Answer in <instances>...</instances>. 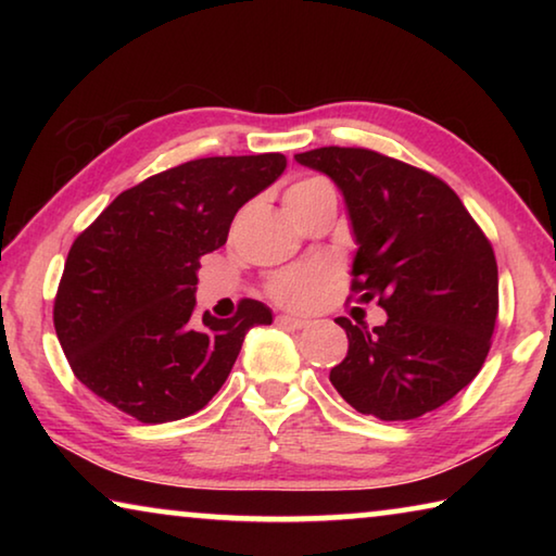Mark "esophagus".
Returning a JSON list of instances; mask_svg holds the SVG:
<instances>
[{"label": "esophagus", "mask_w": 556, "mask_h": 556, "mask_svg": "<svg viewBox=\"0 0 556 556\" xmlns=\"http://www.w3.org/2000/svg\"><path fill=\"white\" fill-rule=\"evenodd\" d=\"M277 324L285 326V328H296V331H299V328H306L308 326L306 318H296V316H287V314H279L277 316Z\"/></svg>", "instance_id": "obj_1"}]
</instances>
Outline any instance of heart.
Returning <instances> with one entry per match:
<instances>
[{
    "instance_id": "heart-1",
    "label": "heart",
    "mask_w": 556,
    "mask_h": 556,
    "mask_svg": "<svg viewBox=\"0 0 556 556\" xmlns=\"http://www.w3.org/2000/svg\"><path fill=\"white\" fill-rule=\"evenodd\" d=\"M333 188L326 178L318 176H306L299 178V181L291 184L285 191V205L289 213H294L301 205L314 201L316 195L331 193ZM328 277L331 271L324 265H299L277 271L275 277L269 279L267 294L277 301V304L287 308H312L318 304V299L324 296Z\"/></svg>"
}]
</instances>
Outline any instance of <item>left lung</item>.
<instances>
[{"instance_id":"obj_1","label":"left lung","mask_w":556,"mask_h":556,"mask_svg":"<svg viewBox=\"0 0 556 556\" xmlns=\"http://www.w3.org/2000/svg\"><path fill=\"white\" fill-rule=\"evenodd\" d=\"M299 164L333 178L355 235L351 291L388 321L345 328L348 355L331 370L361 414L407 421L446 404L476 378L497 318L493 248L466 205L425 168L363 147H321Z\"/></svg>"}]
</instances>
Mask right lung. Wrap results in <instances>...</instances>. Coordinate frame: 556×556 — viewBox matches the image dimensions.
Here are the masks:
<instances>
[{
	"mask_svg": "<svg viewBox=\"0 0 556 556\" xmlns=\"http://www.w3.org/2000/svg\"><path fill=\"white\" fill-rule=\"evenodd\" d=\"M285 154L208 156L122 191L65 260L53 326L90 392L142 425L195 414L228 380L271 312L242 299L232 318H193L201 257L228 240L244 203L275 184Z\"/></svg>",
	"mask_w": 556,
	"mask_h": 556,
	"instance_id": "1",
	"label": "right lung"
}]
</instances>
